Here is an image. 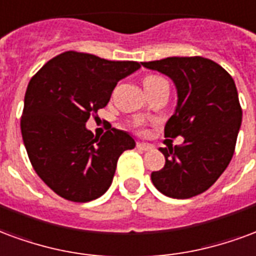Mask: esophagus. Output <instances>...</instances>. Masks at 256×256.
Returning <instances> with one entry per match:
<instances>
[{
    "label": "esophagus",
    "instance_id": "obj_1",
    "mask_svg": "<svg viewBox=\"0 0 256 256\" xmlns=\"http://www.w3.org/2000/svg\"><path fill=\"white\" fill-rule=\"evenodd\" d=\"M136 147H138V148L142 151H150L154 148V147L151 146V144H148V143H138V144H136Z\"/></svg>",
    "mask_w": 256,
    "mask_h": 256
}]
</instances>
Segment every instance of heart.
<instances>
[{"mask_svg":"<svg viewBox=\"0 0 256 256\" xmlns=\"http://www.w3.org/2000/svg\"><path fill=\"white\" fill-rule=\"evenodd\" d=\"M156 79H161V78H156V76H148L144 79V83H148V82H152V80H156Z\"/></svg>","mask_w":256,"mask_h":256,"instance_id":"heart-1","label":"heart"}]
</instances>
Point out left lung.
<instances>
[{
  "mask_svg": "<svg viewBox=\"0 0 256 256\" xmlns=\"http://www.w3.org/2000/svg\"><path fill=\"white\" fill-rule=\"evenodd\" d=\"M142 65L173 80L177 106L165 136L184 138L182 146L161 148L165 166L151 173V182L169 198L196 196L217 182L234 152L243 116L234 80L221 65L199 56Z\"/></svg>",
  "mask_w": 256,
  "mask_h": 256,
  "instance_id": "obj_1",
  "label": "left lung"
}]
</instances>
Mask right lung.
Instances as JSON below:
<instances>
[{
  "instance_id": "right-lung-1",
  "label": "right lung",
  "mask_w": 256,
  "mask_h": 256,
  "mask_svg": "<svg viewBox=\"0 0 256 256\" xmlns=\"http://www.w3.org/2000/svg\"><path fill=\"white\" fill-rule=\"evenodd\" d=\"M140 68L136 61H109L65 52L39 69L24 96L20 126L34 170L57 195L84 203L109 190L118 156L135 147L126 130L96 138L90 116L108 105L121 79Z\"/></svg>"
}]
</instances>
